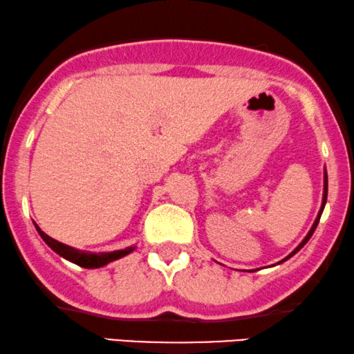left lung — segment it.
<instances>
[{"mask_svg": "<svg viewBox=\"0 0 354 354\" xmlns=\"http://www.w3.org/2000/svg\"><path fill=\"white\" fill-rule=\"evenodd\" d=\"M326 194H328V177H326V172H325V192H324V203H322L320 213H318V216H317L315 223H313V226H312V230H310V231H308V234H307V236H305V239H304V241H302V243H300V244H299V246H297V248H295V251H294V252H292V254H289V256H287V257H286V259H289V257H290V256H294V254H295V252H297V251H300V250H302V248L305 246V244H307V241H308V239H310V236H312V234H313V231H315V228H317L318 221H320L322 212H324V208H325V203H326ZM286 259H283V261H286Z\"/></svg>", "mask_w": 354, "mask_h": 354, "instance_id": "1", "label": "left lung"}]
</instances>
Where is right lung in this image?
Instances as JSON below:
<instances>
[{"instance_id": "obj_1", "label": "right lung", "mask_w": 354, "mask_h": 354, "mask_svg": "<svg viewBox=\"0 0 354 354\" xmlns=\"http://www.w3.org/2000/svg\"><path fill=\"white\" fill-rule=\"evenodd\" d=\"M36 228L39 231V234H41V238L46 241L49 246L54 250L57 254H60L65 259L72 261V263H75L78 266H82V268H86V269H93V268H102V266L111 263V261L115 259H120V257H123L128 254V252L133 251V248H126V250H120V251H113V252H85V251H78V250H73V248L67 246V244H62L59 241H55L54 238L47 236L44 231L39 228L36 225Z\"/></svg>"}]
</instances>
